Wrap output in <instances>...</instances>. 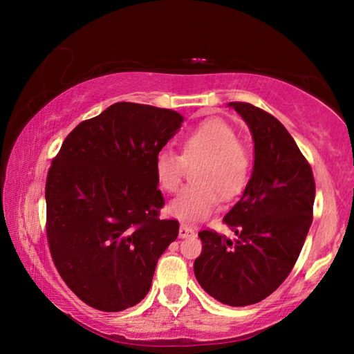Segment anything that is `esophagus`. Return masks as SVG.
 Listing matches in <instances>:
<instances>
[{"mask_svg":"<svg viewBox=\"0 0 354 354\" xmlns=\"http://www.w3.org/2000/svg\"><path fill=\"white\" fill-rule=\"evenodd\" d=\"M192 236H195L194 227L189 226V225L181 223V226H179V237L185 239V237H192Z\"/></svg>","mask_w":354,"mask_h":354,"instance_id":"obj_1","label":"esophagus"}]
</instances>
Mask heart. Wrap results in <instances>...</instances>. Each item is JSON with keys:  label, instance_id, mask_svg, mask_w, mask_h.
Listing matches in <instances>:
<instances>
[{"label": "heart", "instance_id": "1", "mask_svg": "<svg viewBox=\"0 0 354 354\" xmlns=\"http://www.w3.org/2000/svg\"><path fill=\"white\" fill-rule=\"evenodd\" d=\"M179 143L181 154L164 148L154 159L156 181L169 194L181 185L185 165L198 162L192 173L194 184L184 187L170 203L169 212L173 217L187 221L206 218L218 206L220 198H236L247 187L250 154L225 120H205L185 131Z\"/></svg>", "mask_w": 354, "mask_h": 354}]
</instances>
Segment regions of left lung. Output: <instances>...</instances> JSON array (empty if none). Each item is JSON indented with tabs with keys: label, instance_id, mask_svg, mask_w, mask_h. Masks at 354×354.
<instances>
[{
	"label": "left lung",
	"instance_id": "1",
	"mask_svg": "<svg viewBox=\"0 0 354 354\" xmlns=\"http://www.w3.org/2000/svg\"><path fill=\"white\" fill-rule=\"evenodd\" d=\"M250 127L253 175L223 221L234 241L203 230L195 277L227 306L262 301L284 283L313 223L315 181L306 158L283 123L250 103H230Z\"/></svg>",
	"mask_w": 354,
	"mask_h": 354
}]
</instances>
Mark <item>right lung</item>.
Returning a JSON list of instances; mask_svg holds the SVG:
<instances>
[{"instance_id":"right-lung-1","label":"right lung","mask_w":354,"mask_h":354,"mask_svg":"<svg viewBox=\"0 0 354 354\" xmlns=\"http://www.w3.org/2000/svg\"><path fill=\"white\" fill-rule=\"evenodd\" d=\"M171 109L115 103L65 137L48 170L46 239L59 274L95 309L118 313L151 287L156 263L176 241L160 220L154 159L176 134Z\"/></svg>"}]
</instances>
